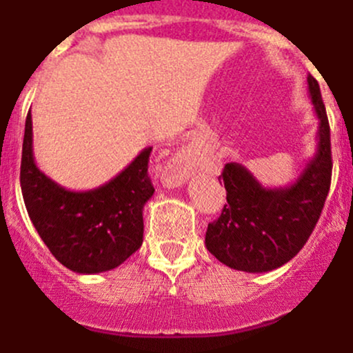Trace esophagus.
Instances as JSON below:
<instances>
[{"mask_svg":"<svg viewBox=\"0 0 353 353\" xmlns=\"http://www.w3.org/2000/svg\"><path fill=\"white\" fill-rule=\"evenodd\" d=\"M195 168V156L190 151H179L165 163L161 179L167 186H179Z\"/></svg>","mask_w":353,"mask_h":353,"instance_id":"34e87169","label":"esophagus"}]
</instances>
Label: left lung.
I'll list each match as a JSON object with an SVG mask.
<instances>
[{
  "label": "left lung",
  "instance_id": "8db88e82",
  "mask_svg": "<svg viewBox=\"0 0 353 353\" xmlns=\"http://www.w3.org/2000/svg\"><path fill=\"white\" fill-rule=\"evenodd\" d=\"M318 124L316 154L295 183L263 188L240 163H228L223 179L228 204L208 225L206 247L229 268L261 274L283 266L300 252L320 219L332 176L330 128L320 85L307 78Z\"/></svg>",
  "mask_w": 353,
  "mask_h": 353
}]
</instances>
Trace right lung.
<instances>
[{"label":"right lung","mask_w":353,"mask_h":353,"mask_svg":"<svg viewBox=\"0 0 353 353\" xmlns=\"http://www.w3.org/2000/svg\"><path fill=\"white\" fill-rule=\"evenodd\" d=\"M32 113L24 125L21 190L30 220L48 249L76 274L117 268L143 241V206L154 194L145 147L119 176L87 192H70L39 170Z\"/></svg>","instance_id":"right-lung-1"}]
</instances>
